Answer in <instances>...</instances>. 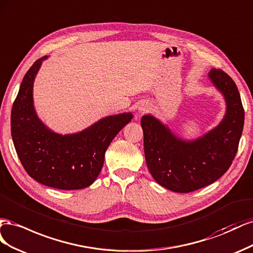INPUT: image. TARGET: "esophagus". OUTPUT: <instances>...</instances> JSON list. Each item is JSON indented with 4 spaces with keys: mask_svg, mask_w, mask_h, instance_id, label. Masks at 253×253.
Instances as JSON below:
<instances>
[{
    "mask_svg": "<svg viewBox=\"0 0 253 253\" xmlns=\"http://www.w3.org/2000/svg\"><path fill=\"white\" fill-rule=\"evenodd\" d=\"M148 110H149V106H148L147 104H142V105H140V106H139L138 112H139L140 114H143V113L147 112Z\"/></svg>",
    "mask_w": 253,
    "mask_h": 253,
    "instance_id": "obj_1",
    "label": "esophagus"
}]
</instances>
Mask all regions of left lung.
Here are the masks:
<instances>
[{"mask_svg":"<svg viewBox=\"0 0 253 253\" xmlns=\"http://www.w3.org/2000/svg\"><path fill=\"white\" fill-rule=\"evenodd\" d=\"M208 77L226 103L225 115L211 130L185 140L154 115L141 120L147 168L157 183L172 192L190 193L215 182L237 153L245 119L240 92L220 69H212Z\"/></svg>","mask_w":253,"mask_h":253,"instance_id":"obj_1","label":"left lung"}]
</instances>
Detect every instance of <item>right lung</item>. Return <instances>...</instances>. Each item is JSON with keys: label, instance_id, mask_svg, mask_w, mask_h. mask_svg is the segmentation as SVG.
Returning <instances> with one entry per match:
<instances>
[{"label": "right lung", "instance_id": "1", "mask_svg": "<svg viewBox=\"0 0 253 253\" xmlns=\"http://www.w3.org/2000/svg\"><path fill=\"white\" fill-rule=\"evenodd\" d=\"M47 56L27 71L11 109V136L24 169L36 181L58 190H82L95 181L110 143L133 118L108 115L82 131L61 134L43 123L34 106V82Z\"/></svg>", "mask_w": 253, "mask_h": 253}]
</instances>
